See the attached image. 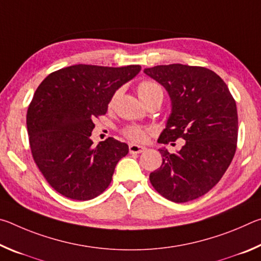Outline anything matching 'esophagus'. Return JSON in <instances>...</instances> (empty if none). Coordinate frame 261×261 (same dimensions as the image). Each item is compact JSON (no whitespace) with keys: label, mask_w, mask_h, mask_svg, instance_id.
I'll list each match as a JSON object with an SVG mask.
<instances>
[{"label":"esophagus","mask_w":261,"mask_h":261,"mask_svg":"<svg viewBox=\"0 0 261 261\" xmlns=\"http://www.w3.org/2000/svg\"><path fill=\"white\" fill-rule=\"evenodd\" d=\"M129 149L131 153H141V152L146 151V147L141 146V145H137V144H130Z\"/></svg>","instance_id":"1"}]
</instances>
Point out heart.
Masks as SVG:
<instances>
[{
  "label": "heart",
  "mask_w": 261,
  "mask_h": 261,
  "mask_svg": "<svg viewBox=\"0 0 261 261\" xmlns=\"http://www.w3.org/2000/svg\"><path fill=\"white\" fill-rule=\"evenodd\" d=\"M158 93H162V91L160 86L156 85L155 83L146 81V82H141L138 85V95L141 99V101H145L146 99L151 98V96L155 95ZM116 96H117V93L113 96L110 103L114 102L115 99H116ZM125 135L134 140L143 141L145 138H146L147 132L146 130L141 129V127H138V126H130L127 127V129H125Z\"/></svg>",
  "instance_id": "obj_1"
}]
</instances>
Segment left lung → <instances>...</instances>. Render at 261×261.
Listing matches in <instances>:
<instances>
[{
  "mask_svg": "<svg viewBox=\"0 0 261 261\" xmlns=\"http://www.w3.org/2000/svg\"><path fill=\"white\" fill-rule=\"evenodd\" d=\"M144 72L165 87L171 110L158 143L182 138L175 154L159 149L162 165L149 174L153 188L174 202L204 196L219 183L236 152L235 100L218 74L201 67L156 65Z\"/></svg>",
  "mask_w": 261,
  "mask_h": 261,
  "instance_id": "8db88e82",
  "label": "left lung"
}]
</instances>
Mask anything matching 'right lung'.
Instances as JSON below:
<instances>
[{
  "label": "right lung",
  "mask_w": 261,
  "mask_h": 261,
  "mask_svg": "<svg viewBox=\"0 0 261 261\" xmlns=\"http://www.w3.org/2000/svg\"><path fill=\"white\" fill-rule=\"evenodd\" d=\"M140 70L77 64L50 73L37 88L26 116L31 151L48 184L62 196L90 200L112 182L129 146L114 138L93 146V120L107 113L115 92Z\"/></svg>",
  "instance_id": "right-lung-1"
}]
</instances>
